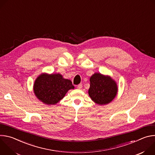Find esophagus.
I'll return each instance as SVG.
<instances>
[{
	"label": "esophagus",
	"instance_id": "esophagus-1",
	"mask_svg": "<svg viewBox=\"0 0 155 155\" xmlns=\"http://www.w3.org/2000/svg\"><path fill=\"white\" fill-rule=\"evenodd\" d=\"M82 86H83V85H82V84H78L77 86V87L78 88V89H81V88L82 87Z\"/></svg>",
	"mask_w": 155,
	"mask_h": 155
}]
</instances>
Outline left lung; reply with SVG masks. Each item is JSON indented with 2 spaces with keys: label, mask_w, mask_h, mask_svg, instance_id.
Here are the masks:
<instances>
[{
  "label": "left lung",
  "mask_w": 155,
  "mask_h": 155,
  "mask_svg": "<svg viewBox=\"0 0 155 155\" xmlns=\"http://www.w3.org/2000/svg\"><path fill=\"white\" fill-rule=\"evenodd\" d=\"M90 87L88 93L96 104H108L115 98L118 88L115 81L110 77L96 73L90 78Z\"/></svg>",
  "instance_id": "1"
}]
</instances>
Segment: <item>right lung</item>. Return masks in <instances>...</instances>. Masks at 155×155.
<instances>
[{"instance_id": "1", "label": "right lung", "mask_w": 155, "mask_h": 155, "mask_svg": "<svg viewBox=\"0 0 155 155\" xmlns=\"http://www.w3.org/2000/svg\"><path fill=\"white\" fill-rule=\"evenodd\" d=\"M71 89H74L72 81L64 79L59 74H41L34 84V90L37 97L48 105L58 103Z\"/></svg>"}]
</instances>
